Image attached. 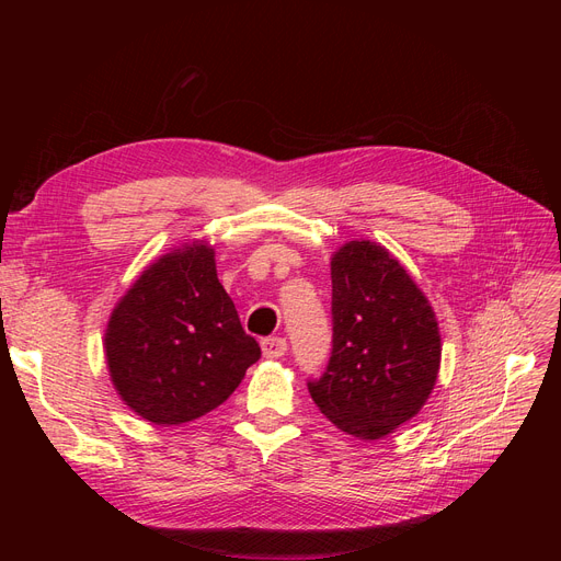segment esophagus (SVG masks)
<instances>
[{
    "instance_id": "obj_1",
    "label": "esophagus",
    "mask_w": 561,
    "mask_h": 561,
    "mask_svg": "<svg viewBox=\"0 0 561 561\" xmlns=\"http://www.w3.org/2000/svg\"><path fill=\"white\" fill-rule=\"evenodd\" d=\"M262 353H264V358H283V355L287 353V342L283 336L262 339Z\"/></svg>"
}]
</instances>
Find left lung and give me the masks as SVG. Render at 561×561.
<instances>
[{"instance_id":"1","label":"left lung","mask_w":561,"mask_h":561,"mask_svg":"<svg viewBox=\"0 0 561 561\" xmlns=\"http://www.w3.org/2000/svg\"><path fill=\"white\" fill-rule=\"evenodd\" d=\"M332 355L309 381L336 428L379 439L431 398L443 344L435 311L383 245L348 241L332 254Z\"/></svg>"}]
</instances>
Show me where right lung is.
<instances>
[{
	"mask_svg": "<svg viewBox=\"0 0 561 561\" xmlns=\"http://www.w3.org/2000/svg\"><path fill=\"white\" fill-rule=\"evenodd\" d=\"M260 355L217 280L206 241L184 243L149 264L105 330L118 398L157 426H180L215 410Z\"/></svg>",
	"mask_w": 561,
	"mask_h": 561,
	"instance_id": "right-lung-1",
	"label": "right lung"
}]
</instances>
